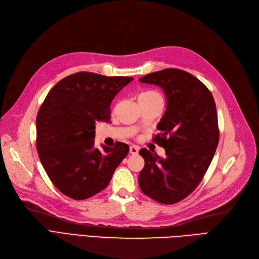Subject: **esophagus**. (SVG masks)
I'll use <instances>...</instances> for the list:
<instances>
[{"mask_svg":"<svg viewBox=\"0 0 259 259\" xmlns=\"http://www.w3.org/2000/svg\"><path fill=\"white\" fill-rule=\"evenodd\" d=\"M139 153V147L136 145L130 146V154L131 155H137Z\"/></svg>","mask_w":259,"mask_h":259,"instance_id":"esophagus-1","label":"esophagus"}]
</instances>
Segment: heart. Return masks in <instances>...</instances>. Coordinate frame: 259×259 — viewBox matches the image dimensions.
<instances>
[{"label": "heart", "mask_w": 259, "mask_h": 259, "mask_svg": "<svg viewBox=\"0 0 259 259\" xmlns=\"http://www.w3.org/2000/svg\"><path fill=\"white\" fill-rule=\"evenodd\" d=\"M152 98H161V97L157 93V91H154V90L144 91V93L140 94L139 96V99H152Z\"/></svg>", "instance_id": "b5f03b06"}]
</instances>
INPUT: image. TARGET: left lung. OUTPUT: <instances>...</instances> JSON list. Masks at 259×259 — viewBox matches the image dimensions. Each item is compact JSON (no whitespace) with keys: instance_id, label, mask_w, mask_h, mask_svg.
I'll list each match as a JSON object with an SVG mask.
<instances>
[{"instance_id":"8db88e82","label":"left lung","mask_w":259,"mask_h":259,"mask_svg":"<svg viewBox=\"0 0 259 259\" xmlns=\"http://www.w3.org/2000/svg\"><path fill=\"white\" fill-rule=\"evenodd\" d=\"M141 82L162 88L165 112L154 138L165 149L160 157L142 148L145 165L139 174L141 190L163 204L189 196L201 182L219 144L220 131L212 94L194 75L179 69L147 74Z\"/></svg>"}]
</instances>
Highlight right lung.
I'll list each match as a JSON object with an SVG mask.
<instances>
[{"label": "right lung", "instance_id": "add662e5", "mask_svg": "<svg viewBox=\"0 0 259 259\" xmlns=\"http://www.w3.org/2000/svg\"><path fill=\"white\" fill-rule=\"evenodd\" d=\"M133 77L78 72L51 89L36 117V149L48 178L62 194L84 200L103 190L129 146L95 147L99 121H110L112 100Z\"/></svg>", "mask_w": 259, "mask_h": 259}]
</instances>
